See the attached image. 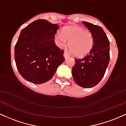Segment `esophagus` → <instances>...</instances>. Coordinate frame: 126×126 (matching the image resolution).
Segmentation results:
<instances>
[{"label": "esophagus", "instance_id": "34e87169", "mask_svg": "<svg viewBox=\"0 0 126 126\" xmlns=\"http://www.w3.org/2000/svg\"><path fill=\"white\" fill-rule=\"evenodd\" d=\"M63 56H64L65 57V58H67L68 57H69V56H70V55L68 54V52H65L64 53H63Z\"/></svg>", "mask_w": 126, "mask_h": 126}]
</instances>
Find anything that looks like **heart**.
I'll return each mask as SVG.
<instances>
[{
	"instance_id": "obj_1",
	"label": "heart",
	"mask_w": 126,
	"mask_h": 126,
	"mask_svg": "<svg viewBox=\"0 0 126 126\" xmlns=\"http://www.w3.org/2000/svg\"><path fill=\"white\" fill-rule=\"evenodd\" d=\"M69 42L71 52L76 57L82 58L89 54L94 46V38L92 32L80 26L65 27L62 32L55 35V42L59 47H63Z\"/></svg>"
}]
</instances>
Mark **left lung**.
<instances>
[{"mask_svg": "<svg viewBox=\"0 0 126 126\" xmlns=\"http://www.w3.org/2000/svg\"><path fill=\"white\" fill-rule=\"evenodd\" d=\"M94 38L92 51L82 58L75 59L72 69L74 81L84 88L97 85L105 74L110 62V41L100 26L83 21Z\"/></svg>", "mask_w": 126, "mask_h": 126, "instance_id": "8db88e82", "label": "left lung"}]
</instances>
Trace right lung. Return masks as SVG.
I'll use <instances>...</instances> for the list:
<instances>
[{
    "instance_id": "obj_1",
    "label": "right lung",
    "mask_w": 126,
    "mask_h": 126,
    "mask_svg": "<svg viewBox=\"0 0 126 126\" xmlns=\"http://www.w3.org/2000/svg\"><path fill=\"white\" fill-rule=\"evenodd\" d=\"M59 29L45 19H37L23 29L15 46V61L19 74L34 84L49 81L64 61L63 50L55 45Z\"/></svg>"
}]
</instances>
